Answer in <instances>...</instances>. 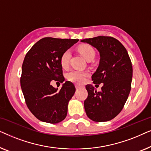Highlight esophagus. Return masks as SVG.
I'll return each instance as SVG.
<instances>
[{"instance_id":"esophagus-1","label":"esophagus","mask_w":151,"mask_h":151,"mask_svg":"<svg viewBox=\"0 0 151 151\" xmlns=\"http://www.w3.org/2000/svg\"><path fill=\"white\" fill-rule=\"evenodd\" d=\"M80 88V86H78V85H76V89H78V88Z\"/></svg>"}]
</instances>
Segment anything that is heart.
<instances>
[{"instance_id": "1", "label": "heart", "mask_w": 151, "mask_h": 151, "mask_svg": "<svg viewBox=\"0 0 151 151\" xmlns=\"http://www.w3.org/2000/svg\"><path fill=\"white\" fill-rule=\"evenodd\" d=\"M79 51L81 53V54L83 55L84 58L87 61L91 58H94L95 51L93 49L90 45H82V46L79 47ZM71 53L69 50H67L65 51L63 54L62 55L60 58V63L62 67L63 68H66L68 67V65L69 64L70 59H71ZM88 73L87 72H82L80 71H78V70H72V71H69L67 73V78L70 81L75 82V83L77 84H82L84 81L86 76H88Z\"/></svg>"}]
</instances>
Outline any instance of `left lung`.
Here are the masks:
<instances>
[{
  "label": "left lung",
  "mask_w": 151,
  "mask_h": 151,
  "mask_svg": "<svg viewBox=\"0 0 151 151\" xmlns=\"http://www.w3.org/2000/svg\"><path fill=\"white\" fill-rule=\"evenodd\" d=\"M100 53V63L92 75L94 84H103L98 92L91 84L86 88L88 97L84 102L86 114L97 122H107L122 110L131 91L133 67L127 49L113 37L97 36L84 39Z\"/></svg>",
  "instance_id": "left-lung-1"
}]
</instances>
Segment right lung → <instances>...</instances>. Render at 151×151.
<instances>
[{"mask_svg":"<svg viewBox=\"0 0 151 151\" xmlns=\"http://www.w3.org/2000/svg\"><path fill=\"white\" fill-rule=\"evenodd\" d=\"M78 40L46 37L38 41L24 57L20 86L29 109L39 120L57 124L67 116L75 86L66 81L58 91L51 83L52 80L63 81L61 56Z\"/></svg>","mask_w":151,"mask_h":151,"instance_id":"1","label":"right lung"}]
</instances>
